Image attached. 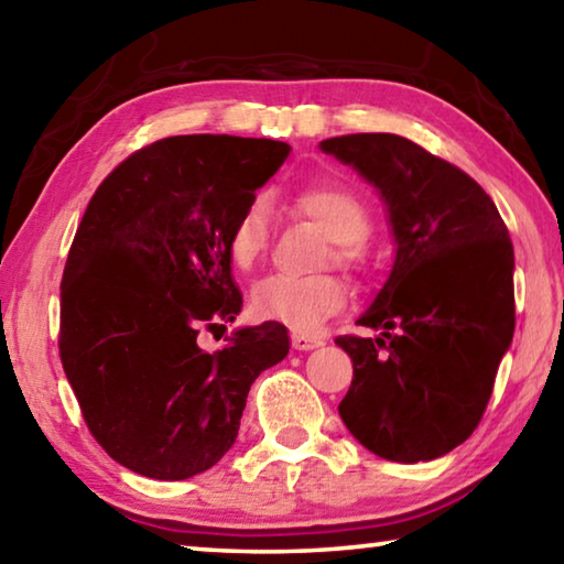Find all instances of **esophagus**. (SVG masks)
I'll list each match as a JSON object with an SVG mask.
<instances>
[{"mask_svg":"<svg viewBox=\"0 0 564 564\" xmlns=\"http://www.w3.org/2000/svg\"><path fill=\"white\" fill-rule=\"evenodd\" d=\"M291 346L295 350H313L323 346V340L318 336H308V333H293L291 336Z\"/></svg>","mask_w":564,"mask_h":564,"instance_id":"1","label":"esophagus"}]
</instances>
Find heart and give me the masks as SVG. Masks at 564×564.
Returning <instances> with one entry per match:
<instances>
[{
    "label": "heart",
    "instance_id": "heart-1",
    "mask_svg": "<svg viewBox=\"0 0 564 564\" xmlns=\"http://www.w3.org/2000/svg\"><path fill=\"white\" fill-rule=\"evenodd\" d=\"M293 208L330 238L321 263H338L360 271L366 265L362 241L370 234V212L362 198L340 184H313L293 194ZM269 248V206L261 196L248 202L234 216L226 231V253L236 269L248 271ZM348 289L338 275H289L273 273L256 283L251 308L261 321L283 323L293 330H316L346 305Z\"/></svg>",
    "mask_w": 564,
    "mask_h": 564
}]
</instances>
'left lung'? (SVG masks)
<instances>
[{
	"instance_id": "obj_1",
	"label": "left lung",
	"mask_w": 564,
	"mask_h": 564,
	"mask_svg": "<svg viewBox=\"0 0 564 564\" xmlns=\"http://www.w3.org/2000/svg\"><path fill=\"white\" fill-rule=\"evenodd\" d=\"M386 198L395 263L358 326L338 336L352 380L338 413L360 445L393 463L435 460L482 420L514 333L508 226L475 178L395 133L321 141Z\"/></svg>"
}]
</instances>
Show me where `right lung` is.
Wrapping results in <instances>:
<instances>
[{
	"instance_id": "add662e5",
	"label": "right lung",
	"mask_w": 564,
	"mask_h": 564,
	"mask_svg": "<svg viewBox=\"0 0 564 564\" xmlns=\"http://www.w3.org/2000/svg\"><path fill=\"white\" fill-rule=\"evenodd\" d=\"M273 139L171 137L101 181L66 256L59 358L104 451L154 480L214 467L238 435L261 370L289 352L285 326L236 330L208 352L243 299L226 231L289 156Z\"/></svg>"
}]
</instances>
